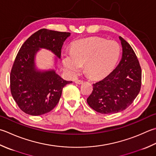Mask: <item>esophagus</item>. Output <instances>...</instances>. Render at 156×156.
Wrapping results in <instances>:
<instances>
[{
  "label": "esophagus",
  "instance_id": "34e87169",
  "mask_svg": "<svg viewBox=\"0 0 156 156\" xmlns=\"http://www.w3.org/2000/svg\"><path fill=\"white\" fill-rule=\"evenodd\" d=\"M75 82H76V84H81L83 83V80H77L75 81Z\"/></svg>",
  "mask_w": 156,
  "mask_h": 156
}]
</instances>
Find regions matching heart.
<instances>
[{
  "label": "heart",
  "instance_id": "1",
  "mask_svg": "<svg viewBox=\"0 0 156 156\" xmlns=\"http://www.w3.org/2000/svg\"><path fill=\"white\" fill-rule=\"evenodd\" d=\"M120 46L114 41L100 37L80 39L72 45L71 51L62 55V63L66 72L72 77L80 73L82 66L92 78L108 75L116 65L120 55Z\"/></svg>",
  "mask_w": 156,
  "mask_h": 156
}]
</instances>
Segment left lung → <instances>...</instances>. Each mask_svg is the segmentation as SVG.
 Listing matches in <instances>:
<instances>
[{
    "label": "left lung",
    "mask_w": 156,
    "mask_h": 156,
    "mask_svg": "<svg viewBox=\"0 0 156 156\" xmlns=\"http://www.w3.org/2000/svg\"><path fill=\"white\" fill-rule=\"evenodd\" d=\"M122 55L118 66L102 80L93 84L87 101L91 108L103 114H115L132 104L141 87V68L132 47L119 37Z\"/></svg>",
    "instance_id": "8db88e82"
}]
</instances>
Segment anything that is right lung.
Listing matches in <instances>:
<instances>
[{"mask_svg": "<svg viewBox=\"0 0 156 156\" xmlns=\"http://www.w3.org/2000/svg\"><path fill=\"white\" fill-rule=\"evenodd\" d=\"M69 32L41 29L27 38L18 52L10 74L13 98L21 111L31 115L51 112L59 102L63 88L72 81L60 77L54 69L35 68L34 57L40 48L51 51L58 58Z\"/></svg>", "mask_w": 156, "mask_h": 156, "instance_id": "obj_1", "label": "right lung"}]
</instances>
